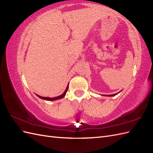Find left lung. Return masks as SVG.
Listing matches in <instances>:
<instances>
[{
  "instance_id": "obj_1",
  "label": "left lung",
  "mask_w": 153,
  "mask_h": 153,
  "mask_svg": "<svg viewBox=\"0 0 153 153\" xmlns=\"http://www.w3.org/2000/svg\"><path fill=\"white\" fill-rule=\"evenodd\" d=\"M121 92V91H120ZM117 94H119V92L118 93H116V94H110V95H103V96H115V95H117Z\"/></svg>"
}]
</instances>
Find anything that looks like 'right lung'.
<instances>
[{
  "label": "right lung",
  "instance_id": "add662e5",
  "mask_svg": "<svg viewBox=\"0 0 153 153\" xmlns=\"http://www.w3.org/2000/svg\"><path fill=\"white\" fill-rule=\"evenodd\" d=\"M68 87H69V84H68V86H67V87H66V89L65 91H64V92H63V94H62L61 95H60V96H59L54 97V98H49V97H42V96H39V95L36 94L37 96L39 97V98L45 100H47V101H55V100H57L62 99V98H64V96H65V95H66V92H67V91H68Z\"/></svg>",
  "mask_w": 153,
  "mask_h": 153
}]
</instances>
